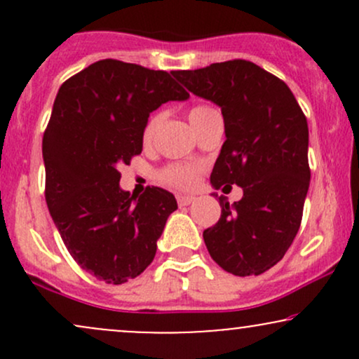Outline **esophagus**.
Returning a JSON list of instances; mask_svg holds the SVG:
<instances>
[{
    "instance_id": "34e87169",
    "label": "esophagus",
    "mask_w": 359,
    "mask_h": 359,
    "mask_svg": "<svg viewBox=\"0 0 359 359\" xmlns=\"http://www.w3.org/2000/svg\"><path fill=\"white\" fill-rule=\"evenodd\" d=\"M194 201H196V197H194V196H179V197H177V203H179V205H191Z\"/></svg>"
}]
</instances>
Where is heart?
Listing matches in <instances>:
<instances>
[{
    "label": "heart",
    "mask_w": 359,
    "mask_h": 359,
    "mask_svg": "<svg viewBox=\"0 0 359 359\" xmlns=\"http://www.w3.org/2000/svg\"><path fill=\"white\" fill-rule=\"evenodd\" d=\"M217 116H221L219 111L205 104H197L189 111V121H191L196 133L197 130H201V128L205 125V123H209L212 118ZM160 123H162V114H154V116L148 119L145 130H143V140H145V143H150L151 140H154ZM160 177H162L163 182L170 185H177V187H191V185L196 182V168L191 165H184V163H172V165L163 168Z\"/></svg>",
    "instance_id": "1"
}]
</instances>
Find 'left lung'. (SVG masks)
I'll return each instance as SVG.
<instances>
[{
	"instance_id": "8db88e82",
	"label": "left lung",
	"mask_w": 359,
	"mask_h": 359,
	"mask_svg": "<svg viewBox=\"0 0 359 359\" xmlns=\"http://www.w3.org/2000/svg\"><path fill=\"white\" fill-rule=\"evenodd\" d=\"M172 76L221 108L226 142L211 185L243 189L231 205L219 197V221L203 233L209 255L238 277L262 275L283 258L302 221L311 182L307 119L285 82L253 62H219Z\"/></svg>"
}]
</instances>
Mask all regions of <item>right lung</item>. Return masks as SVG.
Instances as JSON below:
<instances>
[{"label":"right lung","mask_w":359,"mask_h":359,"mask_svg":"<svg viewBox=\"0 0 359 359\" xmlns=\"http://www.w3.org/2000/svg\"><path fill=\"white\" fill-rule=\"evenodd\" d=\"M187 97L168 72L113 59L57 93L42 142L45 201L69 253L102 282L121 285L154 262L177 201L160 187L130 196L118 165L142 154L151 111Z\"/></svg>","instance_id":"add662e5"}]
</instances>
